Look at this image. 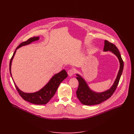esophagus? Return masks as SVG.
<instances>
[{"label": "esophagus", "instance_id": "obj_1", "mask_svg": "<svg viewBox=\"0 0 134 134\" xmlns=\"http://www.w3.org/2000/svg\"><path fill=\"white\" fill-rule=\"evenodd\" d=\"M76 73V70L74 69H71L68 71V74L70 76H72Z\"/></svg>", "mask_w": 134, "mask_h": 134}]
</instances>
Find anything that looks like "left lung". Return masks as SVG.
Instances as JSON below:
<instances>
[{"label":"left lung","instance_id":"left-lung-1","mask_svg":"<svg viewBox=\"0 0 134 134\" xmlns=\"http://www.w3.org/2000/svg\"><path fill=\"white\" fill-rule=\"evenodd\" d=\"M104 43L103 51H109L115 54L119 59L120 69L113 86L107 90L102 92H96L92 90L89 88L86 80L80 75L77 74L76 78L79 83L78 88L76 91L77 97L80 102L85 105L99 104L110 98L114 93L122 74L124 63L118 49L114 44L107 40H105Z\"/></svg>","mask_w":134,"mask_h":134}]
</instances>
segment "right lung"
Instances as JSON below:
<instances>
[{
    "instance_id": "add662e5",
    "label": "right lung",
    "mask_w": 134,
    "mask_h": 134,
    "mask_svg": "<svg viewBox=\"0 0 134 134\" xmlns=\"http://www.w3.org/2000/svg\"><path fill=\"white\" fill-rule=\"evenodd\" d=\"M39 38V37H35L33 38H31L28 39L27 41L21 43L18 46L15 52H14L13 56L11 58L10 62V73L11 77V64L12 60L15 54L16 50L21 46L28 45L31 43L32 42L38 41ZM67 77L68 74L66 72L65 70H63L59 73L55 74L52 77L49 81L42 89L38 90V91L34 93H25L23 92L18 87L14 80L13 82L19 95L21 96V97L25 100L36 105H45L47 104L53 97V96L55 95L59 85ZM12 78L13 79L12 77Z\"/></svg>"
}]
</instances>
